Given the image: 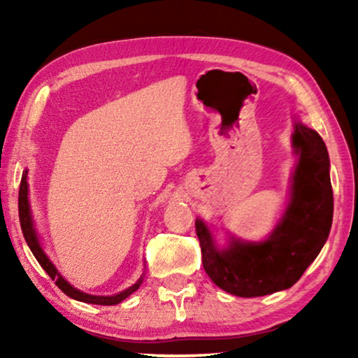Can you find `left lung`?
<instances>
[{
	"instance_id": "8db88e82",
	"label": "left lung",
	"mask_w": 358,
	"mask_h": 358,
	"mask_svg": "<svg viewBox=\"0 0 358 358\" xmlns=\"http://www.w3.org/2000/svg\"><path fill=\"white\" fill-rule=\"evenodd\" d=\"M290 202L271 236L261 243L231 239L220 249L202 220H195L205 272L231 295L252 298L287 290L300 280L329 236L334 212L329 155L317 131L296 122Z\"/></svg>"
}]
</instances>
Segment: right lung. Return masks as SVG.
<instances>
[{"label": "right lung", "mask_w": 358, "mask_h": 358, "mask_svg": "<svg viewBox=\"0 0 358 358\" xmlns=\"http://www.w3.org/2000/svg\"><path fill=\"white\" fill-rule=\"evenodd\" d=\"M29 189H27V169L22 173L21 178V185H19V222H21V229L24 238H26L27 246L31 248V251L34 254V257L37 259V262L41 264L43 271H45L48 275H50L52 280H55V285L60 288L63 293H66L68 296L73 298V300L83 301V303H91V305H119L120 301H124L127 296H130L135 290H138V287L143 282V275H141L136 283L127 288V290L117 293V295L112 296H96V295H90V293H83L78 290V288L71 287L65 278L60 275V272L57 271L55 266L50 262V259L47 257V254L43 252V249L38 243L36 228H34V222H32V215H31V205H29V199H27Z\"/></svg>", "instance_id": "1"}]
</instances>
